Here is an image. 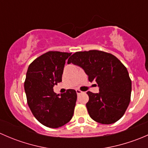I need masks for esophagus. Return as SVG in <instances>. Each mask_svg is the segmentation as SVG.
<instances>
[{
	"mask_svg": "<svg viewBox=\"0 0 148 148\" xmlns=\"http://www.w3.org/2000/svg\"><path fill=\"white\" fill-rule=\"evenodd\" d=\"M76 92H77V95H81L82 93V92L81 90H79V89H76Z\"/></svg>",
	"mask_w": 148,
	"mask_h": 148,
	"instance_id": "esophagus-1",
	"label": "esophagus"
}]
</instances>
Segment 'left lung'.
<instances>
[{
	"label": "left lung",
	"mask_w": 148,
	"mask_h": 148,
	"mask_svg": "<svg viewBox=\"0 0 148 148\" xmlns=\"http://www.w3.org/2000/svg\"><path fill=\"white\" fill-rule=\"evenodd\" d=\"M67 63L82 67L89 81H95L99 86V93L86 92L89 99L86 106L91 118L104 125L120 120L129 105L132 91L123 64L114 55L98 50L76 52Z\"/></svg>",
	"instance_id": "8db88e82"
}]
</instances>
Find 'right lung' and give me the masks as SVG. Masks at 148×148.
I'll return each instance as SVG.
<instances>
[{"instance_id": "obj_1", "label": "right lung", "mask_w": 148, "mask_h": 148, "mask_svg": "<svg viewBox=\"0 0 148 148\" xmlns=\"http://www.w3.org/2000/svg\"><path fill=\"white\" fill-rule=\"evenodd\" d=\"M71 53L48 51L28 68L24 82L27 103L37 120L51 128L62 127L71 120L77 95L67 89L57 95L53 87L62 82L65 62Z\"/></svg>"}]
</instances>
